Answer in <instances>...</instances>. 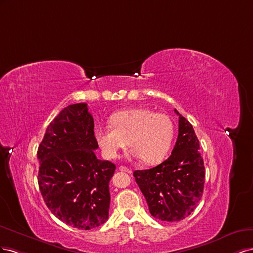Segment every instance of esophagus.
I'll use <instances>...</instances> for the list:
<instances>
[{"label":"esophagus","instance_id":"34e87169","mask_svg":"<svg viewBox=\"0 0 253 253\" xmlns=\"http://www.w3.org/2000/svg\"><path fill=\"white\" fill-rule=\"evenodd\" d=\"M120 170L128 172V174H131V172H132V170L130 169H128L127 167H124V165H122V167H120Z\"/></svg>","mask_w":253,"mask_h":253}]
</instances>
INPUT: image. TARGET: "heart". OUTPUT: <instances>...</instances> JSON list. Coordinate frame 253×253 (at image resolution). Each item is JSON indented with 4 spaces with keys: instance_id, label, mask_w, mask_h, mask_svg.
Instances as JSON below:
<instances>
[{
    "instance_id": "1",
    "label": "heart",
    "mask_w": 253,
    "mask_h": 253,
    "mask_svg": "<svg viewBox=\"0 0 253 253\" xmlns=\"http://www.w3.org/2000/svg\"><path fill=\"white\" fill-rule=\"evenodd\" d=\"M109 122L111 127L95 129L98 145L109 159L118 158L128 141L133 157H140L146 164H154L168 154L174 139V124L169 117L144 108L117 112Z\"/></svg>"
}]
</instances>
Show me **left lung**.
<instances>
[{"label": "left lung", "mask_w": 253, "mask_h": 253, "mask_svg": "<svg viewBox=\"0 0 253 253\" xmlns=\"http://www.w3.org/2000/svg\"><path fill=\"white\" fill-rule=\"evenodd\" d=\"M175 112L179 133L171 155L153 169L133 171L150 214L162 221L184 219L204 194L206 176L199 141L190 122L176 109Z\"/></svg>", "instance_id": "1"}]
</instances>
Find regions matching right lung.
<instances>
[{"mask_svg":"<svg viewBox=\"0 0 253 253\" xmlns=\"http://www.w3.org/2000/svg\"><path fill=\"white\" fill-rule=\"evenodd\" d=\"M94 121L85 103L70 105L49 123L38 147V184L57 218L81 230L109 216V181L115 165L96 158Z\"/></svg>","mask_w":253,"mask_h":253,"instance_id":"obj_1","label":"right lung"}]
</instances>
